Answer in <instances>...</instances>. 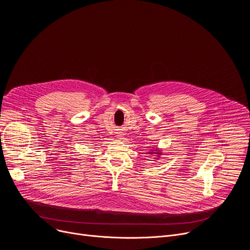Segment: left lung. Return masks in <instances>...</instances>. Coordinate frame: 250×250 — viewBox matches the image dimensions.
I'll list each match as a JSON object with an SVG mask.
<instances>
[{
  "instance_id": "left-lung-1",
  "label": "left lung",
  "mask_w": 250,
  "mask_h": 250,
  "mask_svg": "<svg viewBox=\"0 0 250 250\" xmlns=\"http://www.w3.org/2000/svg\"><path fill=\"white\" fill-rule=\"evenodd\" d=\"M157 153H159V152H157Z\"/></svg>"
}]
</instances>
